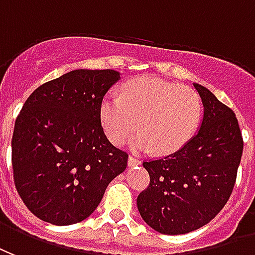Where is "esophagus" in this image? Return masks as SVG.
<instances>
[{
  "instance_id": "obj_1",
  "label": "esophagus",
  "mask_w": 255,
  "mask_h": 255,
  "mask_svg": "<svg viewBox=\"0 0 255 255\" xmlns=\"http://www.w3.org/2000/svg\"><path fill=\"white\" fill-rule=\"evenodd\" d=\"M128 164H129V167H134V166H138V164H141V161L138 160V159L133 157V156H129V159H128Z\"/></svg>"
}]
</instances>
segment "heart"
Listing matches in <instances>:
<instances>
[{"label": "heart", "mask_w": 255, "mask_h": 255, "mask_svg": "<svg viewBox=\"0 0 255 255\" xmlns=\"http://www.w3.org/2000/svg\"><path fill=\"white\" fill-rule=\"evenodd\" d=\"M202 118L200 95L157 77L130 80L121 96L106 95L100 102V122L114 144L130 140L135 150L155 149L157 155L175 153L196 134Z\"/></svg>", "instance_id": "1"}]
</instances>
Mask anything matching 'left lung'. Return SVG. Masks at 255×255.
<instances>
[{
    "mask_svg": "<svg viewBox=\"0 0 255 255\" xmlns=\"http://www.w3.org/2000/svg\"><path fill=\"white\" fill-rule=\"evenodd\" d=\"M204 106L200 129L175 153L144 161L149 186L137 197L142 220L155 231L182 235L211 222L231 196L243 152L234 111L193 83Z\"/></svg>",
    "mask_w": 255,
    "mask_h": 255,
    "instance_id": "1",
    "label": "left lung"
}]
</instances>
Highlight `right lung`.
Here are the masks:
<instances>
[{"label":"right lung","instance_id":"1","mask_svg":"<svg viewBox=\"0 0 255 255\" xmlns=\"http://www.w3.org/2000/svg\"><path fill=\"white\" fill-rule=\"evenodd\" d=\"M121 79L111 69H77L29 95L12 138L14 185L33 215L54 226L85 220L125 171L100 122V102Z\"/></svg>","mask_w":255,"mask_h":255}]
</instances>
